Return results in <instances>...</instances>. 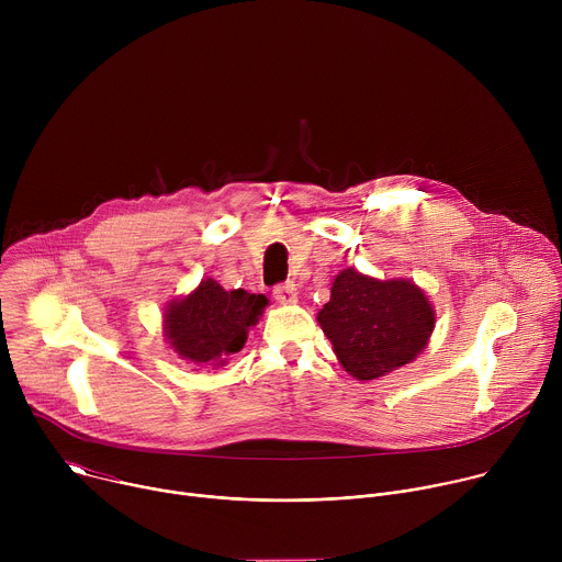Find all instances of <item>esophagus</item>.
<instances>
[{
    "label": "esophagus",
    "mask_w": 562,
    "mask_h": 562,
    "mask_svg": "<svg viewBox=\"0 0 562 562\" xmlns=\"http://www.w3.org/2000/svg\"><path fill=\"white\" fill-rule=\"evenodd\" d=\"M295 295H297V289H295L293 282H284V284H278V286L273 289V297H276L280 304L293 302Z\"/></svg>",
    "instance_id": "esophagus-1"
}]
</instances>
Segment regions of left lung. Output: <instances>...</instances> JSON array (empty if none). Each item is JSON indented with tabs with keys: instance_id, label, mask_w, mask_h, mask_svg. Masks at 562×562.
Here are the masks:
<instances>
[{
	"instance_id": "left-lung-1",
	"label": "left lung",
	"mask_w": 562,
	"mask_h": 562,
	"mask_svg": "<svg viewBox=\"0 0 562 562\" xmlns=\"http://www.w3.org/2000/svg\"><path fill=\"white\" fill-rule=\"evenodd\" d=\"M317 323L353 378L375 380L427 347L436 317L414 282H382L347 269L336 278Z\"/></svg>"
}]
</instances>
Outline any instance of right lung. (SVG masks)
Listing matches in <instances>:
<instances>
[{
  "label": "right lung",
  "instance_id": "obj_1",
  "mask_svg": "<svg viewBox=\"0 0 562 562\" xmlns=\"http://www.w3.org/2000/svg\"><path fill=\"white\" fill-rule=\"evenodd\" d=\"M267 302L262 293L224 291L217 282L204 280L167 308V338L182 360L198 367L222 364L226 356L245 347L247 331L258 323Z\"/></svg>",
  "mask_w": 562,
  "mask_h": 562
}]
</instances>
